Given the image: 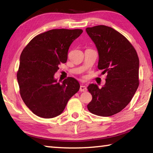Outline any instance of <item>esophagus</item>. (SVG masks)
I'll return each instance as SVG.
<instances>
[{
  "instance_id": "1",
  "label": "esophagus",
  "mask_w": 153,
  "mask_h": 153,
  "mask_svg": "<svg viewBox=\"0 0 153 153\" xmlns=\"http://www.w3.org/2000/svg\"><path fill=\"white\" fill-rule=\"evenodd\" d=\"M79 91L80 92H86L87 91L86 87L85 86H82V85H81L79 88Z\"/></svg>"
}]
</instances>
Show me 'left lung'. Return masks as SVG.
Instances as JSON below:
<instances>
[{
	"label": "left lung",
	"mask_w": 153,
	"mask_h": 153,
	"mask_svg": "<svg viewBox=\"0 0 153 153\" xmlns=\"http://www.w3.org/2000/svg\"><path fill=\"white\" fill-rule=\"evenodd\" d=\"M86 31L98 51V69L107 74L102 88L94 84L88 86L92 100L87 107L94 115L108 117L123 110L138 89V54L125 36L112 27L100 25Z\"/></svg>",
	"instance_id": "8db88e82"
}]
</instances>
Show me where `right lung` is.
Wrapping results in <instances>:
<instances>
[{
    "instance_id": "add662e5",
    "label": "right lung",
    "mask_w": 153,
    "mask_h": 153,
    "mask_svg": "<svg viewBox=\"0 0 153 153\" xmlns=\"http://www.w3.org/2000/svg\"><path fill=\"white\" fill-rule=\"evenodd\" d=\"M81 29H55L35 36L24 48L17 73L20 95L38 117L53 118L62 113L79 84L71 77L58 82L54 75L65 63L71 43Z\"/></svg>"
}]
</instances>
